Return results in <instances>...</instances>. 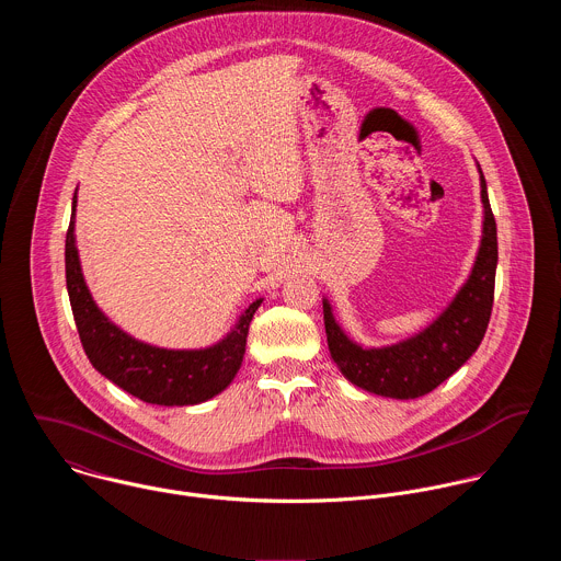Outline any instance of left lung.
Instances as JSON below:
<instances>
[{
	"mask_svg": "<svg viewBox=\"0 0 561 561\" xmlns=\"http://www.w3.org/2000/svg\"><path fill=\"white\" fill-rule=\"evenodd\" d=\"M484 228L474 266L448 308L422 333L381 348H362L335 322L324 299L329 351L342 375L375 394L415 399L446 381L479 348L491 322L497 271V224L491 210L486 180L479 169Z\"/></svg>",
	"mask_w": 561,
	"mask_h": 561,
	"instance_id": "obj_1",
	"label": "left lung"
}]
</instances>
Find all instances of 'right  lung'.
<instances>
[{"mask_svg":"<svg viewBox=\"0 0 561 561\" xmlns=\"http://www.w3.org/2000/svg\"><path fill=\"white\" fill-rule=\"evenodd\" d=\"M75 206L77 193L66 232V288L79 340L95 370L141 402L157 407H193L219 394L242 366L251 319L262 299L253 301L215 346L169 351L144 344L117 329L93 301L75 247Z\"/></svg>","mask_w":561,"mask_h":561,"instance_id":"obj_1","label":"right lung"}]
</instances>
